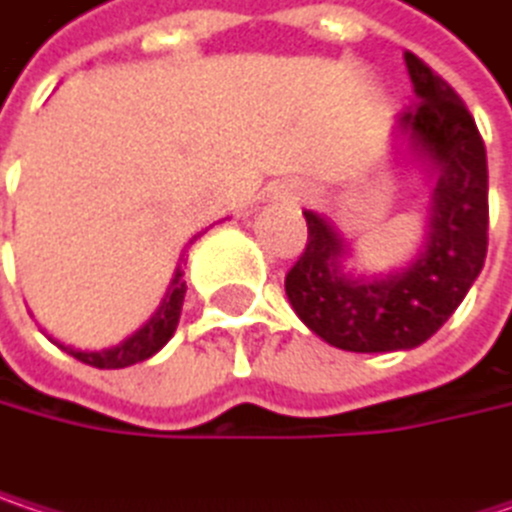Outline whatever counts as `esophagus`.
<instances>
[{"instance_id": "1", "label": "esophagus", "mask_w": 512, "mask_h": 512, "mask_svg": "<svg viewBox=\"0 0 512 512\" xmlns=\"http://www.w3.org/2000/svg\"><path fill=\"white\" fill-rule=\"evenodd\" d=\"M286 199H301V190H289V193H286Z\"/></svg>"}]
</instances>
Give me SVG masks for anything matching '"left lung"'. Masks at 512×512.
Instances as JSON below:
<instances>
[{"mask_svg":"<svg viewBox=\"0 0 512 512\" xmlns=\"http://www.w3.org/2000/svg\"><path fill=\"white\" fill-rule=\"evenodd\" d=\"M414 107L396 119L393 166H417L426 184L417 253L390 271H349L352 241L319 214L307 217V250L286 274L298 319L343 352H408L426 343L462 304L486 262V145L462 98L405 53Z\"/></svg>","mask_w":512,"mask_h":512,"instance_id":"1","label":"left lung"}]
</instances>
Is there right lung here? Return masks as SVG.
I'll list each match as a JSON object with an SVG mask.
<instances>
[{
	"label": "right lung",
	"mask_w": 512,
	"mask_h": 512,
	"mask_svg": "<svg viewBox=\"0 0 512 512\" xmlns=\"http://www.w3.org/2000/svg\"><path fill=\"white\" fill-rule=\"evenodd\" d=\"M196 238H199V235H193V241H196ZM193 241H190V244H193ZM181 277H184V271H181V262H178V268H175V274H172V280H169V289H166L160 307H157L133 334H128L125 340H119L116 346H107V349H77V346H68V343L50 337V334H47V337H50L62 352H68V355H74L77 361H83V364H89V367H98V370H125V367H133V364H139V361H148L151 355H157V352L172 340V334H175V328H178L181 304H184V292H187V283H184Z\"/></svg>",
	"instance_id": "1"
}]
</instances>
